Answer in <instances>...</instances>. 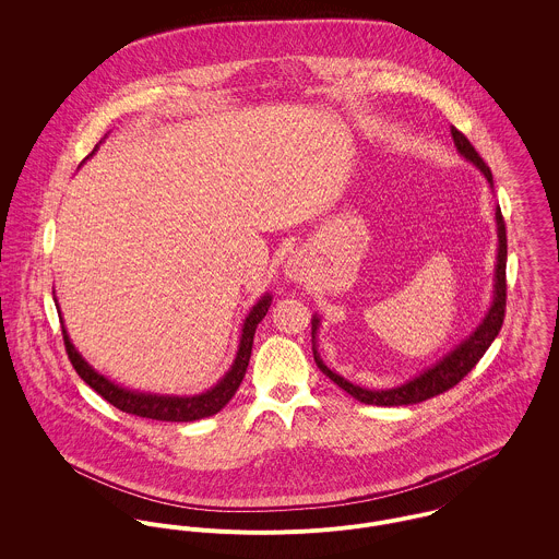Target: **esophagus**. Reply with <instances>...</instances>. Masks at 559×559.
<instances>
[{"instance_id":"1","label":"esophagus","mask_w":559,"mask_h":559,"mask_svg":"<svg viewBox=\"0 0 559 559\" xmlns=\"http://www.w3.org/2000/svg\"><path fill=\"white\" fill-rule=\"evenodd\" d=\"M310 275V264L301 253H295L288 258V262L284 264V277L288 282H306Z\"/></svg>"}]
</instances>
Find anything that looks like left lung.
I'll return each mask as SVG.
<instances>
[{"label": "left lung", "instance_id": "8db88e82", "mask_svg": "<svg viewBox=\"0 0 559 559\" xmlns=\"http://www.w3.org/2000/svg\"><path fill=\"white\" fill-rule=\"evenodd\" d=\"M452 138H454V146L461 153V157L469 160L472 165H476L481 176L488 180L490 189H492V174L488 169V165L481 160L476 148L472 146V142L452 127ZM495 224H497V255H495V277H492V299L490 306L484 314V319L479 320L478 326L465 335L450 353H445L443 357H439L432 366L424 368L419 374H415L413 379L400 383L396 388H385V390H374V388H364V385H355L350 381H346L344 377H340L337 372H333L320 357L319 344H317V335H319L320 317H312V350H314V361L322 370V374H326L337 388H342L346 394H350L353 399L364 402V404H377V406H402V404H417L424 400L439 396L443 392H448L450 388H454L467 372H472V368L481 359V355L486 353V348L492 344V340L497 337L503 314H506V258H508V242H506V224L501 217L499 206L495 209Z\"/></svg>", "mask_w": 559, "mask_h": 559}]
</instances>
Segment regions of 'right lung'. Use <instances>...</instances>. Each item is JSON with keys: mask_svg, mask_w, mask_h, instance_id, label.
Masks as SVG:
<instances>
[{"mask_svg": "<svg viewBox=\"0 0 559 559\" xmlns=\"http://www.w3.org/2000/svg\"><path fill=\"white\" fill-rule=\"evenodd\" d=\"M98 148V146H96ZM94 148V153H96ZM92 153V155H94ZM90 155V157H92ZM60 322H62V335H64V344H67V353L69 359L73 364V368L78 370L81 379L109 404H114L116 408L138 415V417H148V419H159V421H195L202 417H211L215 413H219L230 399L237 394L240 381L245 377V370L249 366V357H251V344H253V333L258 322L266 317L273 295L264 293L247 312V317L242 320L240 326L239 346H237V355L233 366L228 368V372L206 392L202 394H191V396H176V394H151V392H140V390H129L124 385H118L116 381L107 379L105 374H100L96 368H92L83 357L80 350L75 348L67 324L62 319L58 299L53 297Z\"/></svg>", "mask_w": 559, "mask_h": 559, "instance_id": "1", "label": "right lung"}]
</instances>
